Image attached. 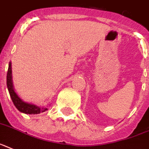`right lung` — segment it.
I'll list each match as a JSON object with an SVG mask.
<instances>
[{
    "mask_svg": "<svg viewBox=\"0 0 149 149\" xmlns=\"http://www.w3.org/2000/svg\"><path fill=\"white\" fill-rule=\"evenodd\" d=\"M7 86L13 104L17 107V110L21 113L26 114H39L48 110L47 108L42 107H39L36 104H29V103L23 101L16 93L14 88H13V80H12V68H11L10 61L9 62V66H8V70H7Z\"/></svg>",
    "mask_w": 149,
    "mask_h": 149,
    "instance_id": "1",
    "label": "right lung"
}]
</instances>
